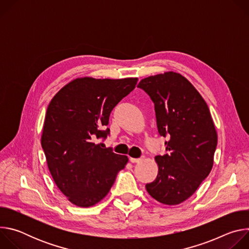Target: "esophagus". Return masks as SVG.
<instances>
[{
	"instance_id": "obj_1",
	"label": "esophagus",
	"mask_w": 249,
	"mask_h": 249,
	"mask_svg": "<svg viewBox=\"0 0 249 249\" xmlns=\"http://www.w3.org/2000/svg\"><path fill=\"white\" fill-rule=\"evenodd\" d=\"M142 160V159H134V158H130V161L131 162H133V163H135V162H139V161H141Z\"/></svg>"
}]
</instances>
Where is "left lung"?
<instances>
[{
	"instance_id": "left-lung-1",
	"label": "left lung",
	"mask_w": 249,
	"mask_h": 249,
	"mask_svg": "<svg viewBox=\"0 0 249 249\" xmlns=\"http://www.w3.org/2000/svg\"><path fill=\"white\" fill-rule=\"evenodd\" d=\"M138 88L154 101L159 133L168 137L167 154L155 158L158 176L146 189L161 204H180L211 172L218 143L215 124L202 95L178 73L150 76Z\"/></svg>"
}]
</instances>
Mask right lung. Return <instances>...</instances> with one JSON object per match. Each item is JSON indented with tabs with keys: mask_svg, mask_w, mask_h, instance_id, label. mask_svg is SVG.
I'll return each instance as SVG.
<instances>
[{
	"mask_svg": "<svg viewBox=\"0 0 249 249\" xmlns=\"http://www.w3.org/2000/svg\"><path fill=\"white\" fill-rule=\"evenodd\" d=\"M138 78H78L51 99L41 146L57 187L78 207H91L112 187L127 156L101 148L94 140L109 134V115L136 87Z\"/></svg>",
	"mask_w": 249,
	"mask_h": 249,
	"instance_id": "obj_1",
	"label": "right lung"
}]
</instances>
